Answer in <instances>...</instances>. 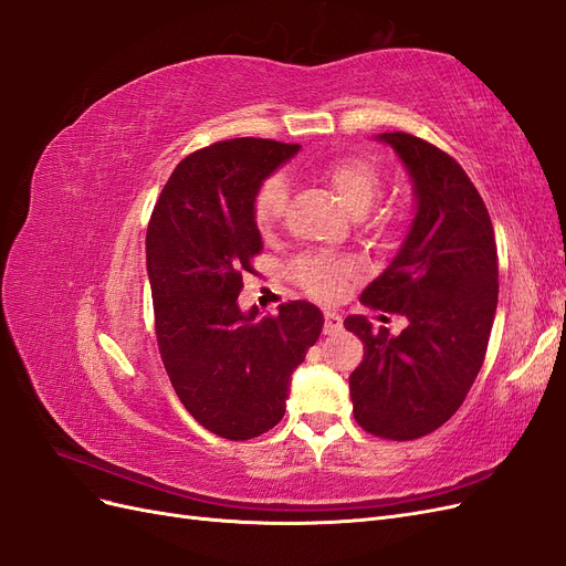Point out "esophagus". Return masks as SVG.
Instances as JSON below:
<instances>
[{"instance_id":"obj_1","label":"esophagus","mask_w":566,"mask_h":566,"mask_svg":"<svg viewBox=\"0 0 566 566\" xmlns=\"http://www.w3.org/2000/svg\"><path fill=\"white\" fill-rule=\"evenodd\" d=\"M342 331V316L333 310L325 312V323H323V333L325 335H337Z\"/></svg>"}]
</instances>
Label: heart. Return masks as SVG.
Masks as SVG:
<instances>
[{"instance_id": "b5f03b06", "label": "heart", "mask_w": 566, "mask_h": 566, "mask_svg": "<svg viewBox=\"0 0 566 566\" xmlns=\"http://www.w3.org/2000/svg\"><path fill=\"white\" fill-rule=\"evenodd\" d=\"M325 181L331 184L339 205L352 217H366L382 193L380 169L373 163L358 160V158L335 163L328 172H325ZM285 202H287V186L283 177L266 179L260 188V193L254 198L256 227L262 231L276 227L285 212ZM349 273H352L349 262L335 260V256H328V254H306L293 266L295 281L316 297L337 295V290L342 287V283H345Z\"/></svg>"}]
</instances>
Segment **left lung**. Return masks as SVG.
Listing matches in <instances>:
<instances>
[{"instance_id": "8db88e82", "label": "left lung", "mask_w": 566, "mask_h": 566, "mask_svg": "<svg viewBox=\"0 0 566 566\" xmlns=\"http://www.w3.org/2000/svg\"><path fill=\"white\" fill-rule=\"evenodd\" d=\"M375 142L403 165L413 219L361 300L406 316L408 325L389 335L373 331L366 316L345 318L366 347L349 375V397L366 432L408 441L455 413L484 364L499 304V256L486 205L465 169L413 134L385 132Z\"/></svg>"}]
</instances>
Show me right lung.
I'll return each mask as SVG.
<instances>
[{"label":"right lung","mask_w":566,"mask_h":566,"mask_svg":"<svg viewBox=\"0 0 566 566\" xmlns=\"http://www.w3.org/2000/svg\"><path fill=\"white\" fill-rule=\"evenodd\" d=\"M297 144L229 139L184 158L146 233L156 335L177 397L205 430L243 441L285 413L293 370L316 345L323 314L287 302L276 316L243 312V271L262 250L254 198Z\"/></svg>","instance_id":"right-lung-1"}]
</instances>
